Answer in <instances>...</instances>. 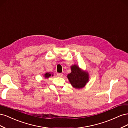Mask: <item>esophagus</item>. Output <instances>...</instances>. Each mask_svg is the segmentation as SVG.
<instances>
[{"label": "esophagus", "instance_id": "obj_1", "mask_svg": "<svg viewBox=\"0 0 128 128\" xmlns=\"http://www.w3.org/2000/svg\"><path fill=\"white\" fill-rule=\"evenodd\" d=\"M57 76H59V77H62L63 76V74H61V73H58Z\"/></svg>", "mask_w": 128, "mask_h": 128}]
</instances>
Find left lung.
<instances>
[{
  "label": "left lung",
  "mask_w": 128,
  "mask_h": 128,
  "mask_svg": "<svg viewBox=\"0 0 128 128\" xmlns=\"http://www.w3.org/2000/svg\"><path fill=\"white\" fill-rule=\"evenodd\" d=\"M72 72L67 75V78L72 86L77 89L83 88L89 80V74L83 70L77 64H73L71 67Z\"/></svg>",
  "instance_id": "8db88e82"
}]
</instances>
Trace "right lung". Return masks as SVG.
<instances>
[{"instance_id": "1", "label": "right lung", "mask_w": 128, "mask_h": 128, "mask_svg": "<svg viewBox=\"0 0 128 128\" xmlns=\"http://www.w3.org/2000/svg\"><path fill=\"white\" fill-rule=\"evenodd\" d=\"M53 76V72H46L44 74V77H45V78H48L49 77L51 76Z\"/></svg>"}]
</instances>
